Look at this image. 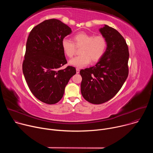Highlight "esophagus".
<instances>
[{
    "label": "esophagus",
    "instance_id": "esophagus-1",
    "mask_svg": "<svg viewBox=\"0 0 153 153\" xmlns=\"http://www.w3.org/2000/svg\"><path fill=\"white\" fill-rule=\"evenodd\" d=\"M79 72H80V70H79V68H76V73L77 74H79Z\"/></svg>",
    "mask_w": 153,
    "mask_h": 153
}]
</instances>
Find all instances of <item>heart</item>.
<instances>
[{"instance_id": "obj_1", "label": "heart", "mask_w": 153, "mask_h": 153, "mask_svg": "<svg viewBox=\"0 0 153 153\" xmlns=\"http://www.w3.org/2000/svg\"><path fill=\"white\" fill-rule=\"evenodd\" d=\"M73 40L76 46L82 47L80 56L74 57L69 62L71 66L82 68L93 62L99 61L103 56L107 45L105 38L102 35L94 36L82 31L74 35ZM62 48L64 54L70 58L75 54V45L70 39L64 38L62 40Z\"/></svg>"}]
</instances>
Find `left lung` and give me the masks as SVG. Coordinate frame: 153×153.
I'll return each mask as SVG.
<instances>
[{
    "mask_svg": "<svg viewBox=\"0 0 153 153\" xmlns=\"http://www.w3.org/2000/svg\"><path fill=\"white\" fill-rule=\"evenodd\" d=\"M99 31L106 40V50L95 66L80 71L82 95L93 104H101L112 99L128 76L129 51L125 39L106 25Z\"/></svg>",
    "mask_w": 153,
    "mask_h": 153,
    "instance_id": "1",
    "label": "left lung"
}]
</instances>
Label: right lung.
<instances>
[{
  "mask_svg": "<svg viewBox=\"0 0 153 153\" xmlns=\"http://www.w3.org/2000/svg\"><path fill=\"white\" fill-rule=\"evenodd\" d=\"M72 31L59 20L52 19L39 24L31 31L26 44L22 70L33 94L47 104L62 98L65 86L76 73V68H60L67 61L62 40Z\"/></svg>",
  "mask_w": 153,
  "mask_h": 153,
  "instance_id": "right-lung-1",
  "label": "right lung"
}]
</instances>
